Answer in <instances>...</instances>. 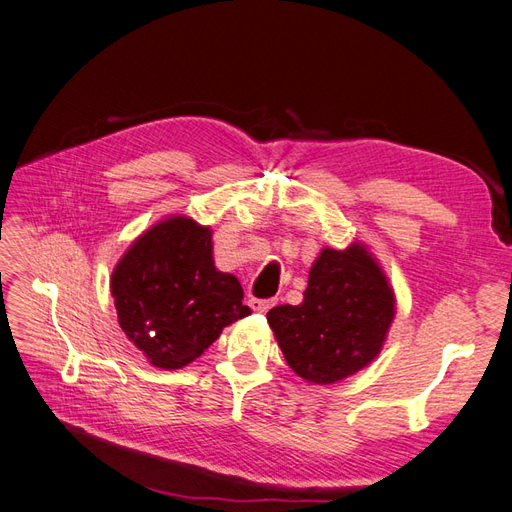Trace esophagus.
<instances>
[{"mask_svg": "<svg viewBox=\"0 0 512 512\" xmlns=\"http://www.w3.org/2000/svg\"><path fill=\"white\" fill-rule=\"evenodd\" d=\"M250 305L254 312H260V314H267L269 309L275 305V299H250Z\"/></svg>", "mask_w": 512, "mask_h": 512, "instance_id": "obj_1", "label": "esophagus"}]
</instances>
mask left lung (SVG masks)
I'll return each mask as SVG.
<instances>
[{
	"label": "left lung",
	"instance_id": "obj_1",
	"mask_svg": "<svg viewBox=\"0 0 512 512\" xmlns=\"http://www.w3.org/2000/svg\"><path fill=\"white\" fill-rule=\"evenodd\" d=\"M395 297L378 262L359 243L322 250L301 305H277L267 320L286 363L307 382L331 384L378 356Z\"/></svg>",
	"mask_w": 512,
	"mask_h": 512
}]
</instances>
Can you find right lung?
Masks as SVG:
<instances>
[{
    "label": "right lung",
    "instance_id": "right-lung-1",
    "mask_svg": "<svg viewBox=\"0 0 512 512\" xmlns=\"http://www.w3.org/2000/svg\"><path fill=\"white\" fill-rule=\"evenodd\" d=\"M211 250V230L177 215L138 237L113 271L121 329L156 367L192 363L250 316L239 280L215 269Z\"/></svg>",
    "mask_w": 512,
    "mask_h": 512
}]
</instances>
